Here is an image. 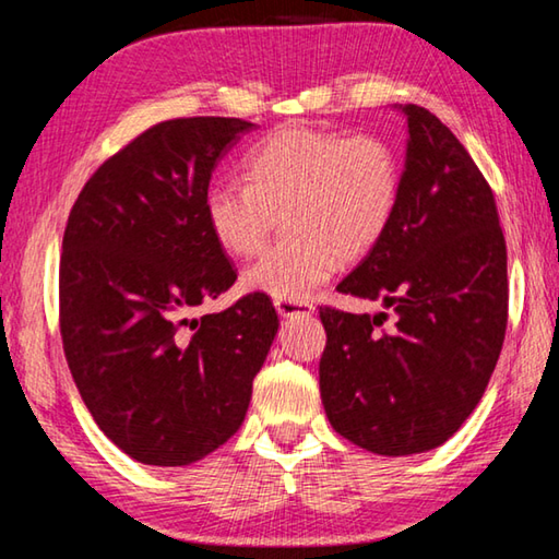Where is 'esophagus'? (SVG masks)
<instances>
[{
	"label": "esophagus",
	"instance_id": "34e87169",
	"mask_svg": "<svg viewBox=\"0 0 559 559\" xmlns=\"http://www.w3.org/2000/svg\"><path fill=\"white\" fill-rule=\"evenodd\" d=\"M273 306H276L278 316L283 318H300V316H313V302L308 300H273Z\"/></svg>",
	"mask_w": 559,
	"mask_h": 559
}]
</instances>
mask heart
<instances>
[{"instance_id": "obj_1", "label": "heart", "mask_w": 559, "mask_h": 559, "mask_svg": "<svg viewBox=\"0 0 559 559\" xmlns=\"http://www.w3.org/2000/svg\"><path fill=\"white\" fill-rule=\"evenodd\" d=\"M246 179H222L204 194V219L224 253H257L276 214L290 236L246 269L243 286L281 300H306L340 259L370 253L390 229L402 197V159L380 135H343L290 126L243 159Z\"/></svg>"}]
</instances>
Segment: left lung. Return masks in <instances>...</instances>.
<instances>
[{"mask_svg": "<svg viewBox=\"0 0 559 559\" xmlns=\"http://www.w3.org/2000/svg\"><path fill=\"white\" fill-rule=\"evenodd\" d=\"M402 197L382 241L337 283L390 316L320 306V396L333 429L382 456L441 447L484 396L508 325V253L493 189L421 106H404Z\"/></svg>", "mask_w": 559, "mask_h": 559, "instance_id": "obj_1", "label": "left lung"}]
</instances>
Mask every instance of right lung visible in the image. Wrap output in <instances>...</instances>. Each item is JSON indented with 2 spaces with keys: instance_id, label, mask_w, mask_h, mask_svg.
<instances>
[{
  "instance_id": "add662e5",
  "label": "right lung",
  "mask_w": 559,
  "mask_h": 559,
  "mask_svg": "<svg viewBox=\"0 0 559 559\" xmlns=\"http://www.w3.org/2000/svg\"><path fill=\"white\" fill-rule=\"evenodd\" d=\"M251 128L210 116L157 122L91 175L66 224V362L100 431L147 466H189L229 441L276 337L266 293L189 318L236 281L204 194Z\"/></svg>"
}]
</instances>
